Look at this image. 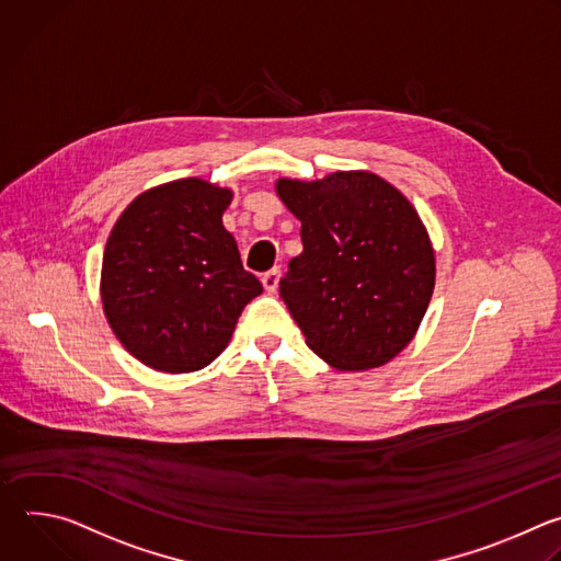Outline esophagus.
Returning a JSON list of instances; mask_svg holds the SVG:
<instances>
[{
    "label": "esophagus",
    "mask_w": 561,
    "mask_h": 561,
    "mask_svg": "<svg viewBox=\"0 0 561 561\" xmlns=\"http://www.w3.org/2000/svg\"><path fill=\"white\" fill-rule=\"evenodd\" d=\"M278 280H280V270L278 267H274V270H270V272H265L261 276V283H263V287L267 291H276L278 289Z\"/></svg>",
    "instance_id": "1"
}]
</instances>
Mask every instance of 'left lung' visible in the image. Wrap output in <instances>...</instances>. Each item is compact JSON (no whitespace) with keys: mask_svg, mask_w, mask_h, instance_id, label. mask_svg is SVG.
<instances>
[{"mask_svg":"<svg viewBox=\"0 0 561 561\" xmlns=\"http://www.w3.org/2000/svg\"><path fill=\"white\" fill-rule=\"evenodd\" d=\"M300 220L302 252L280 298L309 350L343 371L374 369L413 339L428 307L435 259L413 205L371 172L276 185Z\"/></svg>","mask_w":561,"mask_h":561,"instance_id":"1","label":"left lung"}]
</instances>
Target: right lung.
Returning <instances> with one entry per match:
<instances>
[{
  "label": "right lung",
  "instance_id": "obj_1",
  "mask_svg": "<svg viewBox=\"0 0 561 561\" xmlns=\"http://www.w3.org/2000/svg\"><path fill=\"white\" fill-rule=\"evenodd\" d=\"M232 192L181 179L137 196L112 230L101 300L112 331L144 365L187 374L228 347L263 291L222 228Z\"/></svg>",
  "mask_w": 561,
  "mask_h": 561
}]
</instances>
